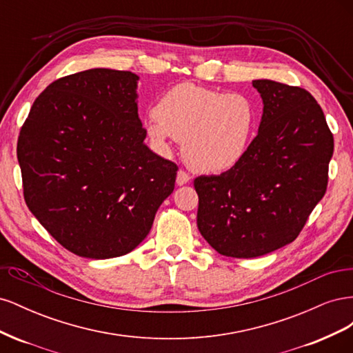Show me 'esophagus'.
<instances>
[{
	"mask_svg": "<svg viewBox=\"0 0 353 353\" xmlns=\"http://www.w3.org/2000/svg\"><path fill=\"white\" fill-rule=\"evenodd\" d=\"M190 175L185 172V170H183V169H179L178 170V174H176V184L178 185H185V184H188L190 183Z\"/></svg>",
	"mask_w": 353,
	"mask_h": 353,
	"instance_id": "esophagus-1",
	"label": "esophagus"
}]
</instances>
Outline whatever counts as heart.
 <instances>
[{"instance_id": "heart-1", "label": "heart", "mask_w": 353, "mask_h": 353, "mask_svg": "<svg viewBox=\"0 0 353 353\" xmlns=\"http://www.w3.org/2000/svg\"><path fill=\"white\" fill-rule=\"evenodd\" d=\"M258 126L253 100L240 92L223 94L196 83H178L154 108L145 131L168 150L169 140L183 143L187 165L203 174H221L248 154Z\"/></svg>"}]
</instances>
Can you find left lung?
<instances>
[{"instance_id": "8db88e82", "label": "left lung", "mask_w": 353, "mask_h": 353, "mask_svg": "<svg viewBox=\"0 0 353 353\" xmlns=\"http://www.w3.org/2000/svg\"><path fill=\"white\" fill-rule=\"evenodd\" d=\"M263 101L258 135L241 162L194 179L197 227L223 256L258 258L292 243L325 194L334 140L306 90L252 82Z\"/></svg>"}]
</instances>
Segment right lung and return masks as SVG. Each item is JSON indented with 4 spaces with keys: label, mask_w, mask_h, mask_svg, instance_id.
Listing matches in <instances>:
<instances>
[{
    "label": "right lung",
    "mask_w": 353,
    "mask_h": 353,
    "mask_svg": "<svg viewBox=\"0 0 353 353\" xmlns=\"http://www.w3.org/2000/svg\"><path fill=\"white\" fill-rule=\"evenodd\" d=\"M132 72L90 69L50 83L17 140L29 210L69 252L134 250L175 187L178 166L144 144Z\"/></svg>",
    "instance_id": "obj_1"
}]
</instances>
